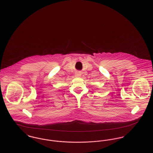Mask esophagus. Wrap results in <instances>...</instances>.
Returning <instances> with one entry per match:
<instances>
[{"instance_id": "34e87169", "label": "esophagus", "mask_w": 153, "mask_h": 153, "mask_svg": "<svg viewBox=\"0 0 153 153\" xmlns=\"http://www.w3.org/2000/svg\"><path fill=\"white\" fill-rule=\"evenodd\" d=\"M81 76V74L79 73H77L75 74V76L76 77H80Z\"/></svg>"}]
</instances>
